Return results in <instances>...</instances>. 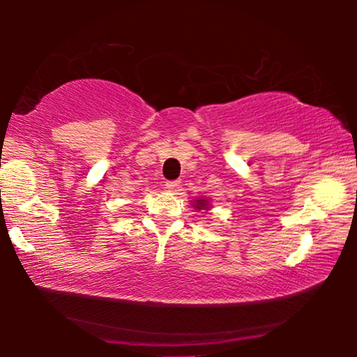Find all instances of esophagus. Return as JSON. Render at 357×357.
<instances>
[{
	"instance_id": "esophagus-1",
	"label": "esophagus",
	"mask_w": 357,
	"mask_h": 357,
	"mask_svg": "<svg viewBox=\"0 0 357 357\" xmlns=\"http://www.w3.org/2000/svg\"><path fill=\"white\" fill-rule=\"evenodd\" d=\"M178 185H180L178 180H170V182H165V188H167L169 192H174V190L178 188Z\"/></svg>"
}]
</instances>
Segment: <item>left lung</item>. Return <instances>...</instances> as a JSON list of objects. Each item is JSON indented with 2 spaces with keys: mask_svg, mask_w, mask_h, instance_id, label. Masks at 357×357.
I'll list each match as a JSON object with an SVG mask.
<instances>
[{
  "mask_svg": "<svg viewBox=\"0 0 357 357\" xmlns=\"http://www.w3.org/2000/svg\"><path fill=\"white\" fill-rule=\"evenodd\" d=\"M192 206H193V209H197V211L199 213V211H209V208H211V204H209V199L208 198H197L195 199V202L192 203Z\"/></svg>",
  "mask_w": 357,
  "mask_h": 357,
  "instance_id": "1",
  "label": "left lung"
}]
</instances>
